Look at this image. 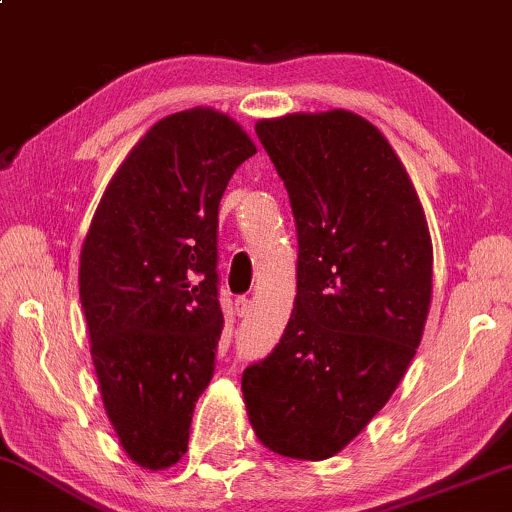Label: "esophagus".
I'll return each mask as SVG.
<instances>
[{
    "label": "esophagus",
    "mask_w": 512,
    "mask_h": 512,
    "mask_svg": "<svg viewBox=\"0 0 512 512\" xmlns=\"http://www.w3.org/2000/svg\"><path fill=\"white\" fill-rule=\"evenodd\" d=\"M251 306H254V301H251L249 296H237V301H235L237 315H246L251 311Z\"/></svg>",
    "instance_id": "obj_1"
}]
</instances>
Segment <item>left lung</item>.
<instances>
[{
    "mask_svg": "<svg viewBox=\"0 0 512 512\" xmlns=\"http://www.w3.org/2000/svg\"><path fill=\"white\" fill-rule=\"evenodd\" d=\"M296 223V299L280 344L242 375L258 441L323 460L380 413L420 346L432 239L406 168L351 111L258 121Z\"/></svg>",
    "mask_w": 512,
    "mask_h": 512,
    "instance_id": "8db88e82",
    "label": "left lung"
}]
</instances>
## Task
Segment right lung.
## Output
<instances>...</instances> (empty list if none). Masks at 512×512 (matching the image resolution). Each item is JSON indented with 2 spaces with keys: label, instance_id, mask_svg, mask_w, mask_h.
Returning a JSON list of instances; mask_svg holds the SVG:
<instances>
[{
  "label": "right lung",
  "instance_id": "obj_1",
  "mask_svg": "<svg viewBox=\"0 0 512 512\" xmlns=\"http://www.w3.org/2000/svg\"><path fill=\"white\" fill-rule=\"evenodd\" d=\"M254 154L225 113L163 118L113 175L82 244L80 301L106 415L147 470L185 456L216 370L218 206Z\"/></svg>",
  "mask_w": 512,
  "mask_h": 512
}]
</instances>
